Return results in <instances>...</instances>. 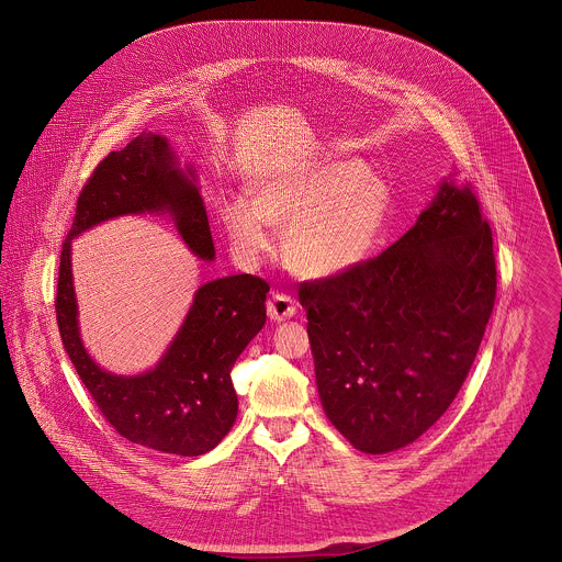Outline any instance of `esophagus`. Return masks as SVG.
Instances as JSON below:
<instances>
[{"mask_svg": "<svg viewBox=\"0 0 562 562\" xmlns=\"http://www.w3.org/2000/svg\"><path fill=\"white\" fill-rule=\"evenodd\" d=\"M266 310H268L270 321L283 322L288 321V318H292V316L296 314V303H294L292 296L277 292V294H272V299L268 301Z\"/></svg>", "mask_w": 562, "mask_h": 562, "instance_id": "34e87169", "label": "esophagus"}]
</instances>
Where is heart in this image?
Listing matches in <instances>:
<instances>
[{"label": "heart", "mask_w": 562, "mask_h": 562, "mask_svg": "<svg viewBox=\"0 0 562 562\" xmlns=\"http://www.w3.org/2000/svg\"><path fill=\"white\" fill-rule=\"evenodd\" d=\"M390 210L387 183L361 161L303 164L232 199L221 216L234 250L255 261L270 250V227L283 229V252L303 277H335L361 263Z\"/></svg>", "instance_id": "heart-1"}]
</instances>
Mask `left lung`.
<instances>
[{"label": "left lung", "instance_id": "8db88e82", "mask_svg": "<svg viewBox=\"0 0 562 562\" xmlns=\"http://www.w3.org/2000/svg\"><path fill=\"white\" fill-rule=\"evenodd\" d=\"M488 223L446 179L379 257L299 290L330 424L361 452L413 443L457 398L495 303Z\"/></svg>", "mask_w": 562, "mask_h": 562}]
</instances>
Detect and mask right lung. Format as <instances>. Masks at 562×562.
Instances as JSON below:
<instances>
[{"instance_id": "1", "label": "right lung", "mask_w": 562, "mask_h": 562, "mask_svg": "<svg viewBox=\"0 0 562 562\" xmlns=\"http://www.w3.org/2000/svg\"><path fill=\"white\" fill-rule=\"evenodd\" d=\"M145 212L168 214L196 257L214 259L194 170L179 168L166 138L140 134L99 161L81 188L60 255L56 318L81 383L119 435L166 454L199 457L214 450L236 422L232 370L266 322L270 285L252 274L210 281L196 290L186 321L154 370L136 376L101 370L81 344L71 240L103 221Z\"/></svg>"}]
</instances>
